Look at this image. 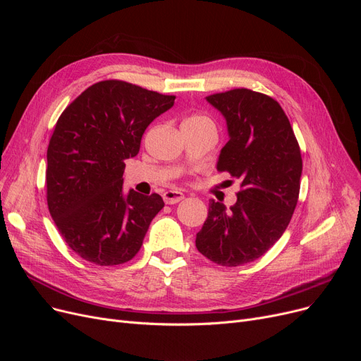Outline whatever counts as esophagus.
<instances>
[{"label": "esophagus", "mask_w": 361, "mask_h": 361, "mask_svg": "<svg viewBox=\"0 0 361 361\" xmlns=\"http://www.w3.org/2000/svg\"><path fill=\"white\" fill-rule=\"evenodd\" d=\"M183 199H184V195L177 190H169V192L164 193V202L166 204H176V203L181 202Z\"/></svg>", "instance_id": "1"}]
</instances>
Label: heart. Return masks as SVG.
<instances>
[{
  "instance_id": "1",
  "label": "heart",
  "mask_w": 361,
  "mask_h": 361,
  "mask_svg": "<svg viewBox=\"0 0 361 361\" xmlns=\"http://www.w3.org/2000/svg\"><path fill=\"white\" fill-rule=\"evenodd\" d=\"M184 123H188V124H203V126H214L212 124V120L209 117L206 116H202V114H196V116H192L188 117Z\"/></svg>"
}]
</instances>
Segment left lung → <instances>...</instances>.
<instances>
[{"instance_id": "1", "label": "left lung", "mask_w": 361, "mask_h": 361, "mask_svg": "<svg viewBox=\"0 0 361 361\" xmlns=\"http://www.w3.org/2000/svg\"><path fill=\"white\" fill-rule=\"evenodd\" d=\"M206 101L222 114L230 136L216 169L238 178L241 190L230 209L211 200L196 247L222 267H240L263 256L287 230L300 193V146L268 94L233 89Z\"/></svg>"}]
</instances>
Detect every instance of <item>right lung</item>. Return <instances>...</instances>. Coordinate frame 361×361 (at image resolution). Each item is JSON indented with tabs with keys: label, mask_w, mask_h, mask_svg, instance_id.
I'll return each mask as SVG.
<instances>
[{
	"label": "right lung",
	"mask_w": 361,
	"mask_h": 361,
	"mask_svg": "<svg viewBox=\"0 0 361 361\" xmlns=\"http://www.w3.org/2000/svg\"><path fill=\"white\" fill-rule=\"evenodd\" d=\"M176 97L121 80L87 87L61 114L47 152L49 214L68 247L99 267L121 264L140 250L164 207L159 195L123 192L128 158L146 127Z\"/></svg>",
	"instance_id": "obj_1"
}]
</instances>
